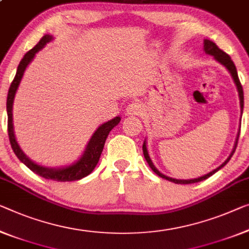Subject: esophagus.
Instances as JSON below:
<instances>
[{"label": "esophagus", "mask_w": 249, "mask_h": 249, "mask_svg": "<svg viewBox=\"0 0 249 249\" xmlns=\"http://www.w3.org/2000/svg\"><path fill=\"white\" fill-rule=\"evenodd\" d=\"M144 111L143 106L140 102H131L127 107V113L129 116H140Z\"/></svg>", "instance_id": "obj_1"}]
</instances>
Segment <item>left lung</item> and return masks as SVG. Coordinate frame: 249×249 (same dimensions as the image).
Masks as SVG:
<instances>
[{"mask_svg": "<svg viewBox=\"0 0 249 249\" xmlns=\"http://www.w3.org/2000/svg\"><path fill=\"white\" fill-rule=\"evenodd\" d=\"M204 49H205V52L207 53V54H210L213 55V58H215L218 62L223 64V66L227 69V70L229 71V73L231 74L232 79H234V82L235 85L237 87V90H238V94H239V101H240V111H242L243 113V109H244V91H243V87L242 85H240V81H239V78H238V74H237V70H236V67L234 62H232V60L231 59V56H229L226 52H224L223 50H220L219 48L217 47L216 43H213V41L210 40H205L204 41ZM238 138H239V132L238 135H237V139H236V142H235V147L234 149H232L231 154L229 155L228 158L225 160V162H223L220 164L219 167L216 168V169H213V171H210L209 174L202 176V177H199V178H196V179H188V180H181V179H175V178H170V177H167V176L162 175L160 171L157 169V168L155 167V164L152 163L150 157H149V154H148V150H147V143H146V140H144V142L142 144V150H143V156L144 158H146L147 162L149 166H150V168L152 170L155 171V173L159 176V177H161L163 179H167V180L169 181H173L175 183H183V185H186V183H194V182H199V181H202L205 180V179L209 178L210 176H213L215 173H217L218 170L221 169L225 164H226L229 160H231V158L232 157V155H234V152L236 150L237 148V142H238Z\"/></svg>", "mask_w": 249, "mask_h": 249, "instance_id": "1", "label": "left lung"}]
</instances>
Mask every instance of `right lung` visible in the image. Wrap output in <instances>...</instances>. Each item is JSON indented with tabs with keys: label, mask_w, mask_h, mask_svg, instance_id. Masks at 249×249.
Segmentation results:
<instances>
[{
	"label": "right lung",
	"mask_w": 249,
	"mask_h": 249,
	"mask_svg": "<svg viewBox=\"0 0 249 249\" xmlns=\"http://www.w3.org/2000/svg\"><path fill=\"white\" fill-rule=\"evenodd\" d=\"M53 37L52 36H44L42 39L39 41L36 47L30 50L29 52L25 53V55L23 56L21 60L20 64H18L17 74H15L12 83H11L9 93H7V100H6V111H7V132H9V138H10V143L11 147H12L14 154L21 161L25 164L26 167L29 168L30 170H32L33 173L36 175L41 176L45 179H51V180L55 181H74L79 180V179H82L83 177H87L88 175L92 173L94 167L97 166V163L100 159L101 152L103 150V147H105V142L107 140V137H108L109 132L116 127V125L120 122V117L113 118L112 120H110L106 124H101L95 132L91 137V139L88 143L85 152L81 156L78 161L74 163L70 164V166L63 167V168H48L40 166V164L36 163L32 161L31 159H29L28 157L25 156L24 152L22 151V149L18 146L17 139H15L14 136V129H13V101L15 93H17V90L18 86H20V82L23 78V74H24V71L26 67L29 66L30 62L33 60L34 55H36V52H39L40 50L44 47L45 44L49 43L50 41H52Z\"/></svg>",
	"instance_id": "obj_1"
}]
</instances>
